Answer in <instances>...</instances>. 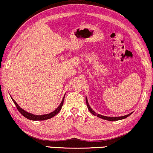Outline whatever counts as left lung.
I'll return each mask as SVG.
<instances>
[{"label":"left lung","instance_id":"8db88e82","mask_svg":"<svg viewBox=\"0 0 153 153\" xmlns=\"http://www.w3.org/2000/svg\"><path fill=\"white\" fill-rule=\"evenodd\" d=\"M85 101H86V104H87V106H88V110H89V111L91 112L92 114L94 115H96V113L94 112V110H92V109L91 108H90V106L89 104H88V99L87 98H85ZM132 113L130 114H128L127 115H125V116H123V117H105V116H103V115H101V114H97V116L99 117V118H101V119H105V120H108V121H118V120H121V119H125L126 117H128L129 115L131 114Z\"/></svg>","mask_w":153,"mask_h":153}]
</instances>
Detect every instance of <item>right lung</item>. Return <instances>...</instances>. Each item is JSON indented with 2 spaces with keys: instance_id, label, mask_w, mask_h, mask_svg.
<instances>
[{
  "instance_id": "obj_1",
  "label": "right lung",
  "mask_w": 153,
  "mask_h": 153,
  "mask_svg": "<svg viewBox=\"0 0 153 153\" xmlns=\"http://www.w3.org/2000/svg\"><path fill=\"white\" fill-rule=\"evenodd\" d=\"M64 98H65V96H64L63 100H62L61 103L60 105L58 108H56V110H54V111H53L52 112H51L50 114H43V115H35V114H31V113H29V112L25 111V110L22 109V108L20 107V106L18 105V104L16 103V101H15L14 99H12L13 101H14L15 105H16L17 109L20 112V113H21L23 116H24L26 118L28 119H30V120H34V121H43V120H46V119H50L52 118V117H54L55 115L59 113V112L60 111L62 106H63V101H64Z\"/></svg>"
}]
</instances>
